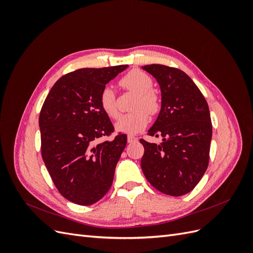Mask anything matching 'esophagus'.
<instances>
[{
    "label": "esophagus",
    "mask_w": 253,
    "mask_h": 253,
    "mask_svg": "<svg viewBox=\"0 0 253 253\" xmlns=\"http://www.w3.org/2000/svg\"><path fill=\"white\" fill-rule=\"evenodd\" d=\"M137 140V138L135 136H132V135H128L127 136V142L128 143H132V142H134V141H136Z\"/></svg>",
    "instance_id": "1"
}]
</instances>
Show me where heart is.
Here are the masks:
<instances>
[{
	"label": "heart",
	"instance_id": "b5f03b06",
	"mask_svg": "<svg viewBox=\"0 0 253 253\" xmlns=\"http://www.w3.org/2000/svg\"><path fill=\"white\" fill-rule=\"evenodd\" d=\"M119 85L137 94L133 103V113L120 116L116 122V129L126 134H136L147 126L149 114L155 115L160 109L158 95L153 90V79L151 76L140 70H132L125 75L119 81ZM99 104L106 116L116 119L119 115L117 97L112 87L105 86L99 96Z\"/></svg>",
	"mask_w": 253,
	"mask_h": 253
}]
</instances>
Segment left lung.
<instances>
[{
  "instance_id": "obj_1",
  "label": "left lung",
  "mask_w": 253,
  "mask_h": 253,
  "mask_svg": "<svg viewBox=\"0 0 253 253\" xmlns=\"http://www.w3.org/2000/svg\"><path fill=\"white\" fill-rule=\"evenodd\" d=\"M162 90V110L150 136H162L160 144L140 139L144 148L141 169L160 192L181 196L192 191L209 165L212 124L202 91L178 68L160 64L142 67Z\"/></svg>"
}]
</instances>
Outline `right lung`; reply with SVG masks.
<instances>
[{"instance_id":"right-lung-1","label":"right lung","mask_w":253,"mask_h":253,"mask_svg":"<svg viewBox=\"0 0 253 253\" xmlns=\"http://www.w3.org/2000/svg\"><path fill=\"white\" fill-rule=\"evenodd\" d=\"M127 65L80 68L51 87L39 117L41 154L53 185L66 200L81 206L100 201L110 190L126 135L114 133L99 96Z\"/></svg>"}]
</instances>
